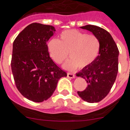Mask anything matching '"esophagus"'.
<instances>
[{
	"mask_svg": "<svg viewBox=\"0 0 130 130\" xmlns=\"http://www.w3.org/2000/svg\"><path fill=\"white\" fill-rule=\"evenodd\" d=\"M67 77H69V78H75L76 76L74 75V74H73L69 73V72H68V73H67Z\"/></svg>",
	"mask_w": 130,
	"mask_h": 130,
	"instance_id": "34e87169",
	"label": "esophagus"
}]
</instances>
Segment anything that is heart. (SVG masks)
<instances>
[{"instance_id":"obj_1","label":"heart","mask_w":130,"mask_h":130,"mask_svg":"<svg viewBox=\"0 0 130 130\" xmlns=\"http://www.w3.org/2000/svg\"><path fill=\"white\" fill-rule=\"evenodd\" d=\"M51 58L57 63L63 65L65 69L74 71L79 67L85 69L94 63L100 51V41L98 37L78 30H68L59 35V40L52 39L48 43Z\"/></svg>"}]
</instances>
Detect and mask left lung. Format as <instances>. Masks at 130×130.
<instances>
[{"instance_id": "1", "label": "left lung", "mask_w": 130, "mask_h": 130, "mask_svg": "<svg viewBox=\"0 0 130 130\" xmlns=\"http://www.w3.org/2000/svg\"><path fill=\"white\" fill-rule=\"evenodd\" d=\"M80 28L88 30L98 37L100 41V51L92 65L76 74V76L84 78L87 83L86 89L78 91V94L84 101L99 102L107 95L115 82L119 51L111 35L104 29L90 24Z\"/></svg>"}]
</instances>
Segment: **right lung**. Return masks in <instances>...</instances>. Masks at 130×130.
I'll use <instances>...</instances> for the list:
<instances>
[{
	"label": "right lung",
	"mask_w": 130,
	"mask_h": 130,
	"mask_svg": "<svg viewBox=\"0 0 130 130\" xmlns=\"http://www.w3.org/2000/svg\"><path fill=\"white\" fill-rule=\"evenodd\" d=\"M51 25L31 23L13 43L11 67L19 92L28 100L42 102L54 93L67 73L50 57L46 43L56 32Z\"/></svg>",
	"instance_id": "right-lung-1"
}]
</instances>
